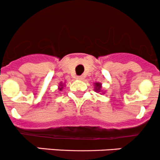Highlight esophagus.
Masks as SVG:
<instances>
[{
    "label": "esophagus",
    "instance_id": "obj_1",
    "mask_svg": "<svg viewBox=\"0 0 160 160\" xmlns=\"http://www.w3.org/2000/svg\"><path fill=\"white\" fill-rule=\"evenodd\" d=\"M77 78H78V80H83L84 77L83 76H78V77H77Z\"/></svg>",
    "mask_w": 160,
    "mask_h": 160
}]
</instances>
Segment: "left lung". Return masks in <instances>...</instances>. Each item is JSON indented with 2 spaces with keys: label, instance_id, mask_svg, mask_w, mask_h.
I'll return each instance as SVG.
<instances>
[{
  "label": "left lung",
  "instance_id": "1",
  "mask_svg": "<svg viewBox=\"0 0 160 160\" xmlns=\"http://www.w3.org/2000/svg\"><path fill=\"white\" fill-rule=\"evenodd\" d=\"M95 91L96 92H102V85L99 82L95 83Z\"/></svg>",
  "mask_w": 160,
  "mask_h": 160
}]
</instances>
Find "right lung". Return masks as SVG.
Wrapping results in <instances>:
<instances>
[{
  "instance_id": "add662e5",
  "label": "right lung",
  "mask_w": 160,
  "mask_h": 160,
  "mask_svg": "<svg viewBox=\"0 0 160 160\" xmlns=\"http://www.w3.org/2000/svg\"><path fill=\"white\" fill-rule=\"evenodd\" d=\"M63 86H64V84H63L62 82H61V83H60V85H59V88H58L60 89V91H61V90L63 89V88H64Z\"/></svg>"
}]
</instances>
